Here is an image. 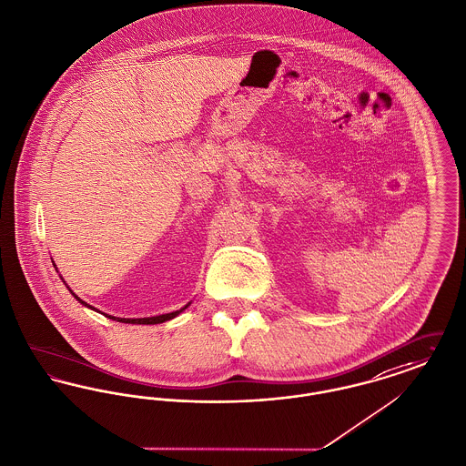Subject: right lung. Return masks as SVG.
Instances as JSON below:
<instances>
[{
	"mask_svg": "<svg viewBox=\"0 0 466 466\" xmlns=\"http://www.w3.org/2000/svg\"><path fill=\"white\" fill-rule=\"evenodd\" d=\"M56 267V265H54ZM61 277V275H59ZM65 282V280H63ZM66 284V282H65ZM68 288V286H66ZM70 289V288H68ZM70 293L74 294L75 298L78 299V303H82L84 307H87V309H91V310H96V312H99L98 309H95V307H91L89 303H86L84 299H80L76 294L70 289ZM191 305V301L187 303V305H184L180 310H175V312H170V314H161V316H152V318H140V319H127V318H114V316H108V314H103L105 318L112 319V320H117V322H126V324H159V322H165V320H170V319L177 318L180 312H184L187 307Z\"/></svg>",
	"mask_w": 466,
	"mask_h": 466,
	"instance_id": "add662e5",
	"label": "right lung"
}]
</instances>
